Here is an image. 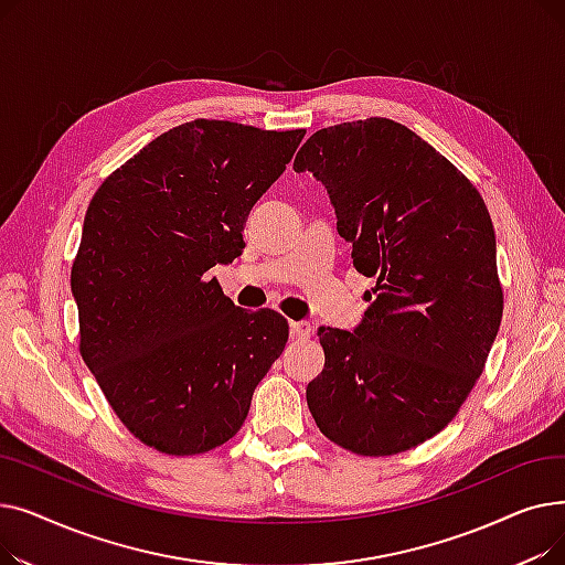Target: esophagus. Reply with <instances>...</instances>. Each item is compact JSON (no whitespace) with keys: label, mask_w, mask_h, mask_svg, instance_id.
Wrapping results in <instances>:
<instances>
[{"label":"esophagus","mask_w":565,"mask_h":565,"mask_svg":"<svg viewBox=\"0 0 565 565\" xmlns=\"http://www.w3.org/2000/svg\"><path fill=\"white\" fill-rule=\"evenodd\" d=\"M311 334H313V330H311V322L309 320H292L290 322V337L292 339L302 341V339H309Z\"/></svg>","instance_id":"obj_1"}]
</instances>
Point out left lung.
<instances>
[{
    "mask_svg": "<svg viewBox=\"0 0 565 565\" xmlns=\"http://www.w3.org/2000/svg\"><path fill=\"white\" fill-rule=\"evenodd\" d=\"M292 169L324 185L352 265L377 279L354 332L318 330L324 369L307 387L309 409L352 454L407 451L456 417L499 332L488 207L447 158L392 118L313 132Z\"/></svg>",
    "mask_w": 565,
    "mask_h": 565,
    "instance_id": "left-lung-1",
    "label": "left lung"
}]
</instances>
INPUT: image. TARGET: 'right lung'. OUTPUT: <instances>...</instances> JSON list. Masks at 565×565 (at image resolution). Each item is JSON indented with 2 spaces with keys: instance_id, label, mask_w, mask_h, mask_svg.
Returning <instances> with one entry per match:
<instances>
[{
  "instance_id": "obj_1",
  "label": "right lung",
  "mask_w": 565,
  "mask_h": 565,
  "mask_svg": "<svg viewBox=\"0 0 565 565\" xmlns=\"http://www.w3.org/2000/svg\"><path fill=\"white\" fill-rule=\"evenodd\" d=\"M302 137L196 118L146 143L88 203L71 273L79 352L148 447L194 456L228 441L284 352L288 322L235 307L205 273L241 256L252 205Z\"/></svg>"
}]
</instances>
